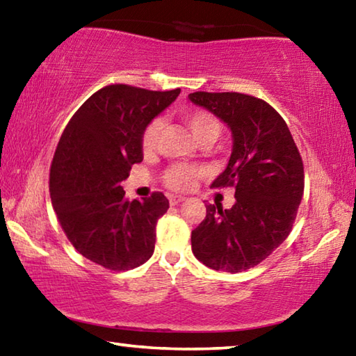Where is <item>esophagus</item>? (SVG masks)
Segmentation results:
<instances>
[{"label":"esophagus","mask_w":356,"mask_h":356,"mask_svg":"<svg viewBox=\"0 0 356 356\" xmlns=\"http://www.w3.org/2000/svg\"><path fill=\"white\" fill-rule=\"evenodd\" d=\"M184 201H185L184 196H174V195L170 196V204H171V206H177V204L184 202Z\"/></svg>","instance_id":"obj_1"}]
</instances>
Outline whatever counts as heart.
Returning <instances> with one entry per match:
<instances>
[{
    "label": "heart",
    "instance_id": "heart-1",
    "mask_svg": "<svg viewBox=\"0 0 356 356\" xmlns=\"http://www.w3.org/2000/svg\"><path fill=\"white\" fill-rule=\"evenodd\" d=\"M185 124L188 125L191 134L201 144H212L221 134V122L213 113L207 110H191L184 114ZM163 120L155 118L146 125L141 135L143 152L150 154L159 144ZM206 168L200 165L177 163L168 168L163 174V184L174 191H188L196 185L197 180L206 176Z\"/></svg>",
    "mask_w": 356,
    "mask_h": 356
}]
</instances>
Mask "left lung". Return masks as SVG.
Segmentation results:
<instances>
[{
	"mask_svg": "<svg viewBox=\"0 0 356 356\" xmlns=\"http://www.w3.org/2000/svg\"><path fill=\"white\" fill-rule=\"evenodd\" d=\"M188 99L229 125L234 146L212 188L236 190V204H207L191 232L197 261L218 272H245L284 242L305 190L303 160L286 120L262 99L240 92H193Z\"/></svg>",
	"mask_w": 356,
	"mask_h": 356,
	"instance_id": "left-lung-1",
	"label": "left lung"
}]
</instances>
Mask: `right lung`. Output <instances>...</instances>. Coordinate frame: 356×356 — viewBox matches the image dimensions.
Listing matches in <instances>:
<instances>
[{
  "label": "right lung",
  "mask_w": 356,
  "mask_h": 356,
  "mask_svg": "<svg viewBox=\"0 0 356 356\" xmlns=\"http://www.w3.org/2000/svg\"><path fill=\"white\" fill-rule=\"evenodd\" d=\"M179 94L110 84L78 108L58 143L53 209L74 248L104 268L131 270L154 254L156 221L170 202L160 191L130 202L120 182L143 161V130Z\"/></svg>",
  "instance_id": "right-lung-1"
}]
</instances>
